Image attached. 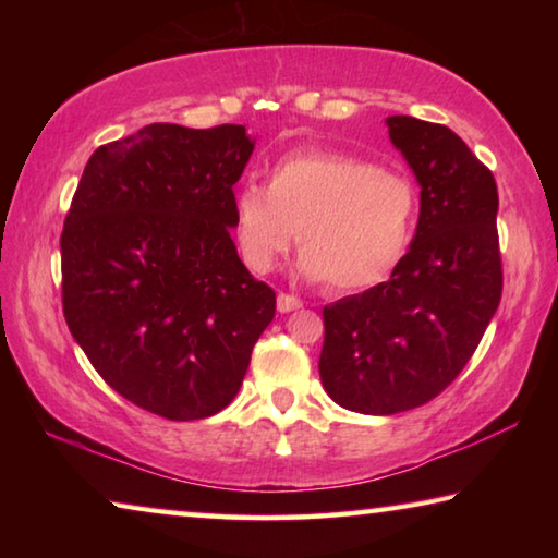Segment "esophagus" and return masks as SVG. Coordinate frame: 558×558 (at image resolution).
<instances>
[{"label": "esophagus", "mask_w": 558, "mask_h": 558, "mask_svg": "<svg viewBox=\"0 0 558 558\" xmlns=\"http://www.w3.org/2000/svg\"><path fill=\"white\" fill-rule=\"evenodd\" d=\"M302 300L295 295H288V292H278V313H292V310H300Z\"/></svg>", "instance_id": "1"}]
</instances>
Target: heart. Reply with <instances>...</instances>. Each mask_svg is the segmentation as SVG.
<instances>
[{
  "instance_id": "1",
  "label": "heart",
  "mask_w": 558,
  "mask_h": 558,
  "mask_svg": "<svg viewBox=\"0 0 558 558\" xmlns=\"http://www.w3.org/2000/svg\"><path fill=\"white\" fill-rule=\"evenodd\" d=\"M235 245L253 272H270L300 243L298 270L332 290L386 278L411 239L409 179L369 159L305 149L270 167L268 186L241 184L231 199Z\"/></svg>"
}]
</instances>
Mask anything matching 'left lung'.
Returning a JSON list of instances; mask_svg holds the SVG:
<instances>
[{"mask_svg":"<svg viewBox=\"0 0 558 558\" xmlns=\"http://www.w3.org/2000/svg\"><path fill=\"white\" fill-rule=\"evenodd\" d=\"M421 186L415 235L391 278L325 307L319 379L342 409L428 403L468 364L502 298L497 184L446 125L386 118Z\"/></svg>","mask_w":558,"mask_h":558,"instance_id":"left-lung-1","label":"left lung"}]
</instances>
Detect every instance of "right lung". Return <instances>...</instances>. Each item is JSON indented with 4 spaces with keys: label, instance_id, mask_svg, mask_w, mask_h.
I'll return each instance as SVG.
<instances>
[{
    "label": "right lung",
    "instance_id": "1",
    "mask_svg": "<svg viewBox=\"0 0 558 558\" xmlns=\"http://www.w3.org/2000/svg\"><path fill=\"white\" fill-rule=\"evenodd\" d=\"M253 147L243 125L155 122L90 155L65 216L73 339L108 386L169 421L226 409L276 315L231 239Z\"/></svg>",
    "mask_w": 558,
    "mask_h": 558
}]
</instances>
